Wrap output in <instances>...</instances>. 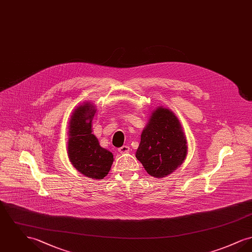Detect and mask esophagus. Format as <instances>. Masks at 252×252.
Masks as SVG:
<instances>
[{"mask_svg":"<svg viewBox=\"0 0 252 252\" xmlns=\"http://www.w3.org/2000/svg\"><path fill=\"white\" fill-rule=\"evenodd\" d=\"M118 150H119V152L122 153V154H125V153H128L130 151V148L127 145H124V146L120 147Z\"/></svg>","mask_w":252,"mask_h":252,"instance_id":"obj_1","label":"esophagus"}]
</instances>
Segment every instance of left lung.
<instances>
[{
	"label": "left lung",
	"mask_w": 252,
	"mask_h": 252,
	"mask_svg": "<svg viewBox=\"0 0 252 252\" xmlns=\"http://www.w3.org/2000/svg\"><path fill=\"white\" fill-rule=\"evenodd\" d=\"M187 154V139L178 117L169 108H154L136 151L145 171L152 177L165 178L180 167Z\"/></svg>",
	"instance_id": "obj_1"
}]
</instances>
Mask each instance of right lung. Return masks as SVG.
<instances>
[{
  "label": "right lung",
  "mask_w": 252,
  "mask_h": 252,
  "mask_svg": "<svg viewBox=\"0 0 252 252\" xmlns=\"http://www.w3.org/2000/svg\"><path fill=\"white\" fill-rule=\"evenodd\" d=\"M95 106L84 102L73 109L69 120L68 157L72 166L85 177L103 180L113 163V154L100 146L93 134V119Z\"/></svg>",
  "instance_id": "add662e5"
}]
</instances>
